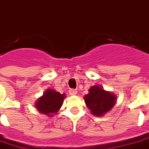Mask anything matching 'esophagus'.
<instances>
[{"mask_svg": "<svg viewBox=\"0 0 149 149\" xmlns=\"http://www.w3.org/2000/svg\"><path fill=\"white\" fill-rule=\"evenodd\" d=\"M77 92H78L75 89H70V91H69V93H70V96H76Z\"/></svg>", "mask_w": 149, "mask_h": 149, "instance_id": "1", "label": "esophagus"}]
</instances>
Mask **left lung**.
<instances>
[{"mask_svg":"<svg viewBox=\"0 0 149 149\" xmlns=\"http://www.w3.org/2000/svg\"><path fill=\"white\" fill-rule=\"evenodd\" d=\"M84 98L85 104L91 111V113L96 117H102L110 111L117 100L115 94L105 91L100 85L91 87L88 90V93Z\"/></svg>","mask_w":149,"mask_h":149,"instance_id":"obj_1","label":"left lung"}]
</instances>
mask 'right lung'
Masks as SVG:
<instances>
[{"label":"right lung","instance_id":"obj_1","mask_svg":"<svg viewBox=\"0 0 149 149\" xmlns=\"http://www.w3.org/2000/svg\"><path fill=\"white\" fill-rule=\"evenodd\" d=\"M65 98L64 93L61 94L56 90L48 88L36 102L35 107L40 113L53 117L61 109Z\"/></svg>","mask_w":149,"mask_h":149}]
</instances>
